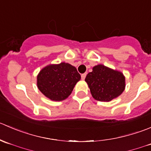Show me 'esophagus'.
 Listing matches in <instances>:
<instances>
[{"mask_svg":"<svg viewBox=\"0 0 151 151\" xmlns=\"http://www.w3.org/2000/svg\"><path fill=\"white\" fill-rule=\"evenodd\" d=\"M86 73L81 74V79H82V80H84L85 78H86Z\"/></svg>","mask_w":151,"mask_h":151,"instance_id":"34e87169","label":"esophagus"}]
</instances>
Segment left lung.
Returning a JSON list of instances; mask_svg holds the SVG:
<instances>
[{"instance_id": "8db88e82", "label": "left lung", "mask_w": 151, "mask_h": 151, "mask_svg": "<svg viewBox=\"0 0 151 151\" xmlns=\"http://www.w3.org/2000/svg\"><path fill=\"white\" fill-rule=\"evenodd\" d=\"M85 81L91 94L99 101H110L121 95L125 89V77L123 73L102 65L95 66Z\"/></svg>"}]
</instances>
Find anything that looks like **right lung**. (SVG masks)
<instances>
[{"mask_svg": "<svg viewBox=\"0 0 151 151\" xmlns=\"http://www.w3.org/2000/svg\"><path fill=\"white\" fill-rule=\"evenodd\" d=\"M80 79V74L75 67L62 62L43 68L37 76V86L47 98L60 101L70 95Z\"/></svg>", "mask_w": 151, "mask_h": 151, "instance_id": "right-lung-1", "label": "right lung"}]
</instances>
